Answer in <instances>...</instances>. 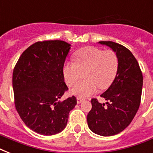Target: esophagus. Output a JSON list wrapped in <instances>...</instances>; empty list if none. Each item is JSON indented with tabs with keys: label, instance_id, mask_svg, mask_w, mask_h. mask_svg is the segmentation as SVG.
<instances>
[{
	"label": "esophagus",
	"instance_id": "34e87169",
	"mask_svg": "<svg viewBox=\"0 0 153 153\" xmlns=\"http://www.w3.org/2000/svg\"><path fill=\"white\" fill-rule=\"evenodd\" d=\"M83 99H82V98H77V103H78V104H79V103H81V102H83Z\"/></svg>",
	"mask_w": 153,
	"mask_h": 153
}]
</instances>
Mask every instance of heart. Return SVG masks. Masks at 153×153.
Here are the masks:
<instances>
[{"instance_id": "obj_1", "label": "heart", "mask_w": 153, "mask_h": 153, "mask_svg": "<svg viewBox=\"0 0 153 153\" xmlns=\"http://www.w3.org/2000/svg\"><path fill=\"white\" fill-rule=\"evenodd\" d=\"M74 62H65L62 73L66 83L74 86L82 77L85 80L72 88L71 93L79 98H86L97 91L105 90L113 83L118 68V59L113 51H103L94 47H86L74 55Z\"/></svg>"}]
</instances>
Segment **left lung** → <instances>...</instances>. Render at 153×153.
<instances>
[{"mask_svg": "<svg viewBox=\"0 0 153 153\" xmlns=\"http://www.w3.org/2000/svg\"><path fill=\"white\" fill-rule=\"evenodd\" d=\"M116 53L117 75L109 88L101 94L107 101L102 104L91 99L92 109L87 123L93 133L103 137L116 135L128 127L140 106L143 76L137 61L128 49L112 41H101Z\"/></svg>", "mask_w": 153, "mask_h": 153, "instance_id": "left-lung-1", "label": "left lung"}]
</instances>
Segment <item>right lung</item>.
I'll list each match as a JSON object with an SVG mask.
<instances>
[{
	"mask_svg": "<svg viewBox=\"0 0 153 153\" xmlns=\"http://www.w3.org/2000/svg\"><path fill=\"white\" fill-rule=\"evenodd\" d=\"M70 49L71 44L62 40L35 43L22 53L13 71L16 109L25 125L41 135L62 132L77 104L74 96L59 100L68 89L62 67Z\"/></svg>",
	"mask_w": 153,
	"mask_h": 153,
	"instance_id": "right-lung-1",
	"label": "right lung"
}]
</instances>
